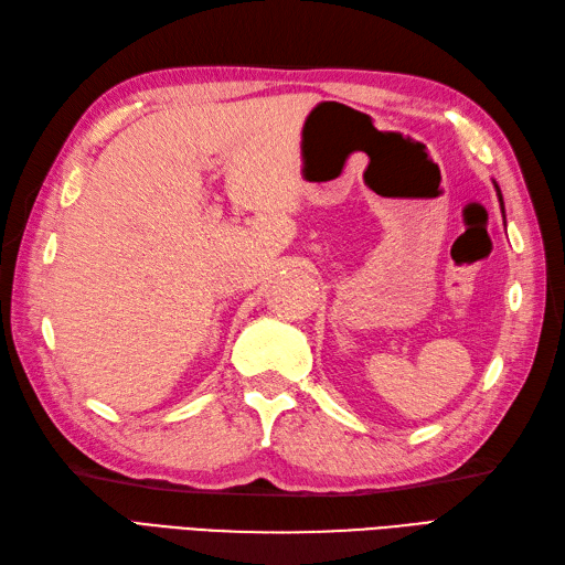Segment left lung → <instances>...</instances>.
<instances>
[{
    "label": "left lung",
    "mask_w": 565,
    "mask_h": 565,
    "mask_svg": "<svg viewBox=\"0 0 565 565\" xmlns=\"http://www.w3.org/2000/svg\"><path fill=\"white\" fill-rule=\"evenodd\" d=\"M493 186H497V194H499V203H501V209H503V196H501V189H499V184L493 182Z\"/></svg>",
    "instance_id": "8db88e82"
}]
</instances>
